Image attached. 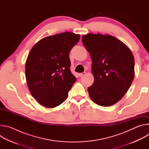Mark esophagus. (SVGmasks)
<instances>
[{"label":"esophagus","mask_w":149,"mask_h":149,"mask_svg":"<svg viewBox=\"0 0 149 149\" xmlns=\"http://www.w3.org/2000/svg\"><path fill=\"white\" fill-rule=\"evenodd\" d=\"M86 72H82V73H80V74H79V76L80 77H81L85 76V75H86Z\"/></svg>","instance_id":"obj_1"}]
</instances>
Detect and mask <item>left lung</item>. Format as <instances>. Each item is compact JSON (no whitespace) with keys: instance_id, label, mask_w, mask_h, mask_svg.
I'll use <instances>...</instances> for the list:
<instances>
[{"instance_id":"obj_1","label":"left lung","mask_w":149,"mask_h":149,"mask_svg":"<svg viewBox=\"0 0 149 149\" xmlns=\"http://www.w3.org/2000/svg\"><path fill=\"white\" fill-rule=\"evenodd\" d=\"M90 53L94 83L88 88L95 104L109 107L119 101L129 90L134 77V58L130 48L118 39L101 33L82 37Z\"/></svg>"}]
</instances>
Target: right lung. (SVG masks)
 Masks as SVG:
<instances>
[{
  "instance_id": "1",
  "label": "right lung",
  "mask_w": 149,
  "mask_h": 149,
  "mask_svg": "<svg viewBox=\"0 0 149 149\" xmlns=\"http://www.w3.org/2000/svg\"><path fill=\"white\" fill-rule=\"evenodd\" d=\"M79 34L63 32L39 40L26 61L25 76L32 97L42 105L54 108L65 101L76 81L70 71L69 53Z\"/></svg>"
}]
</instances>
